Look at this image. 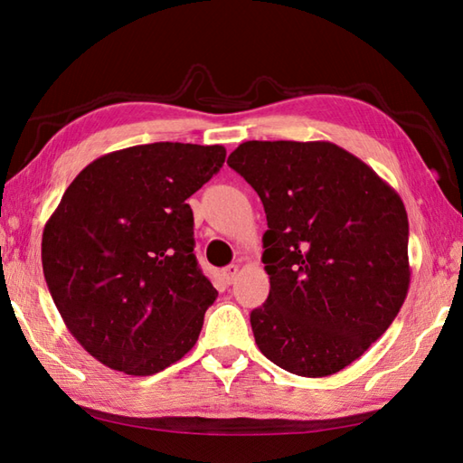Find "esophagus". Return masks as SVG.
Here are the masks:
<instances>
[{"label":"esophagus","mask_w":463,"mask_h":463,"mask_svg":"<svg viewBox=\"0 0 463 463\" xmlns=\"http://www.w3.org/2000/svg\"><path fill=\"white\" fill-rule=\"evenodd\" d=\"M237 274H239V264H229V267L222 269V277L226 279V282H229V284L234 279H237Z\"/></svg>","instance_id":"obj_1"}]
</instances>
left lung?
Returning <instances> with one entry per match:
<instances>
[{
    "label": "left lung",
    "instance_id": "left-lung-1",
    "mask_svg": "<svg viewBox=\"0 0 463 463\" xmlns=\"http://www.w3.org/2000/svg\"><path fill=\"white\" fill-rule=\"evenodd\" d=\"M226 163L267 213L270 292L250 312L260 352L297 376L340 372L406 300L404 203L366 163L328 141H247Z\"/></svg>",
    "mask_w": 463,
    "mask_h": 463
}]
</instances>
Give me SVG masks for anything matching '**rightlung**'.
Instances as JSON below:
<instances>
[{
	"label": "right lung",
	"instance_id": "add662e5",
	"mask_svg": "<svg viewBox=\"0 0 463 463\" xmlns=\"http://www.w3.org/2000/svg\"><path fill=\"white\" fill-rule=\"evenodd\" d=\"M222 145L151 143L75 176L43 229L47 288L75 340L105 366L151 376L199 340L216 290L194 257L186 199L219 173Z\"/></svg>",
	"mask_w": 463,
	"mask_h": 463
}]
</instances>
